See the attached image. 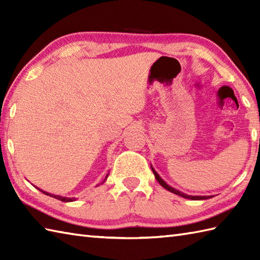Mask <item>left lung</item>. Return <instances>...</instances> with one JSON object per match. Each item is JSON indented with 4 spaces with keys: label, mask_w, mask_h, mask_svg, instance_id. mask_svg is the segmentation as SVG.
I'll return each mask as SVG.
<instances>
[{
    "label": "left lung",
    "mask_w": 260,
    "mask_h": 260,
    "mask_svg": "<svg viewBox=\"0 0 260 260\" xmlns=\"http://www.w3.org/2000/svg\"><path fill=\"white\" fill-rule=\"evenodd\" d=\"M152 170H153V173H154V175H155V179L157 180L158 183L161 184L163 187H165V189H167L168 191L174 193V194H178V196H180V197H183V198H186V199H191V200H204V199H210V198H211V197H192V196L184 194V193H182V192H180V191H178V190L173 189V187H171L170 185H168L161 178H159V175L155 172V171H154L153 168H152Z\"/></svg>",
    "instance_id": "1"
}]
</instances>
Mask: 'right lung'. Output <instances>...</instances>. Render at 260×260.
Wrapping results in <instances>:
<instances>
[{
    "instance_id": "1",
    "label": "right lung",
    "mask_w": 260,
    "mask_h": 260,
    "mask_svg": "<svg viewBox=\"0 0 260 260\" xmlns=\"http://www.w3.org/2000/svg\"><path fill=\"white\" fill-rule=\"evenodd\" d=\"M40 190V189H39ZM41 192H43L45 193V194H47V196H50V197H53L54 199H58V200H60V201H63V202H70V201H75V198H64V197H59V196H54V194H50V193H47V192H45V191H42V190H40Z\"/></svg>"
}]
</instances>
